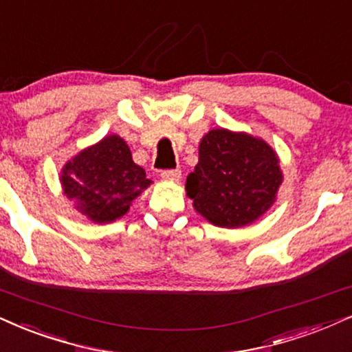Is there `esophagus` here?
I'll return each mask as SVG.
<instances>
[{"label": "esophagus", "mask_w": 352, "mask_h": 352, "mask_svg": "<svg viewBox=\"0 0 352 352\" xmlns=\"http://www.w3.org/2000/svg\"><path fill=\"white\" fill-rule=\"evenodd\" d=\"M162 177L164 181H179L181 179V171L179 169H168V171L162 173Z\"/></svg>", "instance_id": "34e87169"}]
</instances>
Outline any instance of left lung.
Instances as JSON below:
<instances>
[{"instance_id": "obj_1", "label": "left lung", "mask_w": 352, "mask_h": 352, "mask_svg": "<svg viewBox=\"0 0 352 352\" xmlns=\"http://www.w3.org/2000/svg\"><path fill=\"white\" fill-rule=\"evenodd\" d=\"M282 179L280 160L267 142L220 127L201 138L199 162L186 179V194L207 222L241 228L274 206Z\"/></svg>"}]
</instances>
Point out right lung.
Wrapping results in <instances>:
<instances>
[{
    "label": "right lung",
    "instance_id": "right-lung-1",
    "mask_svg": "<svg viewBox=\"0 0 352 352\" xmlns=\"http://www.w3.org/2000/svg\"><path fill=\"white\" fill-rule=\"evenodd\" d=\"M60 183L81 215L94 223H111L127 214L151 181L133 163L124 138L112 133L68 160Z\"/></svg>",
    "mask_w": 352,
    "mask_h": 352
}]
</instances>
